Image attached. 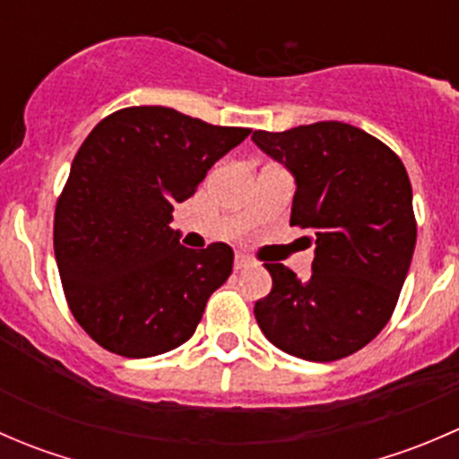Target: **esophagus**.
<instances>
[{
	"label": "esophagus",
	"mask_w": 459,
	"mask_h": 459,
	"mask_svg": "<svg viewBox=\"0 0 459 459\" xmlns=\"http://www.w3.org/2000/svg\"><path fill=\"white\" fill-rule=\"evenodd\" d=\"M248 264H251V259H248L247 255H242V253H238V255H235V271H239V268H247Z\"/></svg>",
	"instance_id": "obj_1"
}]
</instances>
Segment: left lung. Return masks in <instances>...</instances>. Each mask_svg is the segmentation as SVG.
<instances>
[{
  "label": "left lung",
  "instance_id": "1",
  "mask_svg": "<svg viewBox=\"0 0 459 459\" xmlns=\"http://www.w3.org/2000/svg\"><path fill=\"white\" fill-rule=\"evenodd\" d=\"M253 142L293 173L290 226L311 230L313 271L299 280L284 264H264L271 293L255 319L271 344L308 362H335L364 349L386 326L409 273L418 224L400 157L344 122Z\"/></svg>",
  "mask_w": 459,
  "mask_h": 459
}]
</instances>
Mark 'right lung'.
I'll return each mask as SVG.
<instances>
[{
	"label": "right lung",
	"mask_w": 459,
	"mask_h": 459,
	"mask_svg": "<svg viewBox=\"0 0 459 459\" xmlns=\"http://www.w3.org/2000/svg\"><path fill=\"white\" fill-rule=\"evenodd\" d=\"M251 128L212 126L166 106L101 119L73 160L55 208V259L80 326L110 353L152 358L195 333L233 271V248L179 244L173 206Z\"/></svg>",
	"instance_id": "right-lung-1"
}]
</instances>
